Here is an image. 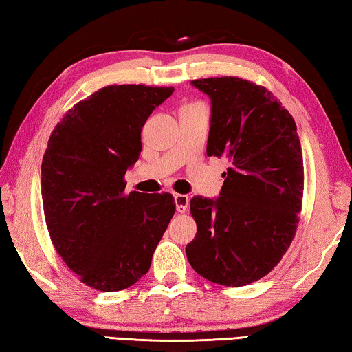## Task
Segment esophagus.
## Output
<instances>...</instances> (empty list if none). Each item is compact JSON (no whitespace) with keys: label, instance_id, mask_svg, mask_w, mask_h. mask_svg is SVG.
Returning <instances> with one entry per match:
<instances>
[{"label":"esophagus","instance_id":"34e87169","mask_svg":"<svg viewBox=\"0 0 352 352\" xmlns=\"http://www.w3.org/2000/svg\"><path fill=\"white\" fill-rule=\"evenodd\" d=\"M175 200V206H177V212H186L188 205H189V197L184 194H175L174 195Z\"/></svg>","mask_w":352,"mask_h":352}]
</instances>
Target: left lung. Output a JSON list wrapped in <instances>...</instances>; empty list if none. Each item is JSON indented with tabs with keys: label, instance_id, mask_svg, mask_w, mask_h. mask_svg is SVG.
I'll return each mask as SVG.
<instances>
[{
	"label": "left lung",
	"instance_id": "left-lung-1",
	"mask_svg": "<svg viewBox=\"0 0 352 352\" xmlns=\"http://www.w3.org/2000/svg\"><path fill=\"white\" fill-rule=\"evenodd\" d=\"M211 99L208 157L228 158L219 199H190L197 234L192 269L208 281L241 287L270 273L300 222L305 169L296 124L267 90L239 77L190 82Z\"/></svg>",
	"mask_w": 352,
	"mask_h": 352
}]
</instances>
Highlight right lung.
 Segmentation results:
<instances>
[{
    "label": "right lung",
    "instance_id": "right-lung-1",
    "mask_svg": "<svg viewBox=\"0 0 352 352\" xmlns=\"http://www.w3.org/2000/svg\"><path fill=\"white\" fill-rule=\"evenodd\" d=\"M174 88L109 85L77 102L52 130L41 163L47 231L83 284L127 289L151 269L175 214L174 197L126 194V172L141 153V130Z\"/></svg>",
    "mask_w": 352,
    "mask_h": 352
}]
</instances>
